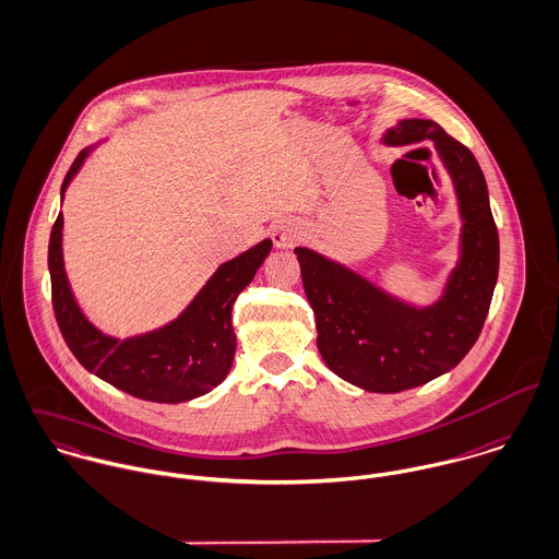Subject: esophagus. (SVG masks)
<instances>
[{
	"instance_id": "obj_1",
	"label": "esophagus",
	"mask_w": 559,
	"mask_h": 559,
	"mask_svg": "<svg viewBox=\"0 0 559 559\" xmlns=\"http://www.w3.org/2000/svg\"><path fill=\"white\" fill-rule=\"evenodd\" d=\"M270 235L276 248H294L302 239V226L292 218H283L270 226Z\"/></svg>"
}]
</instances>
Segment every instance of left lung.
Instances as JSON below:
<instances>
[{
    "label": "left lung",
    "instance_id": "obj_1",
    "mask_svg": "<svg viewBox=\"0 0 559 559\" xmlns=\"http://www.w3.org/2000/svg\"><path fill=\"white\" fill-rule=\"evenodd\" d=\"M424 140L435 142L460 216L457 261L437 300H404L318 250H294L324 362L371 393L415 389L453 369L481 333L497 285L499 235L473 153L430 118H402L380 138L386 146Z\"/></svg>",
    "mask_w": 559,
    "mask_h": 559
}]
</instances>
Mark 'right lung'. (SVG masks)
<instances>
[{
  "mask_svg": "<svg viewBox=\"0 0 559 559\" xmlns=\"http://www.w3.org/2000/svg\"><path fill=\"white\" fill-rule=\"evenodd\" d=\"M99 144L82 148L75 157L62 181L60 199ZM62 228L60 212L49 237L51 298L60 333L75 358L97 378L146 402L179 404L216 389L233 365L237 345L230 324L233 302L270 254L272 239L265 237L221 263L190 305L168 324L120 338L97 329L75 300L64 270Z\"/></svg>",
  "mask_w": 559,
  "mask_h": 559,
  "instance_id": "add662e5",
  "label": "right lung"
}]
</instances>
